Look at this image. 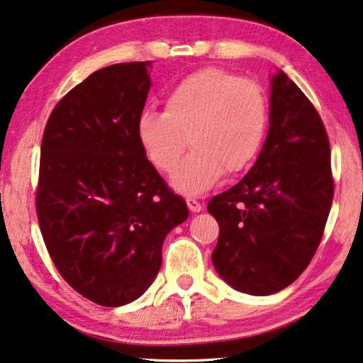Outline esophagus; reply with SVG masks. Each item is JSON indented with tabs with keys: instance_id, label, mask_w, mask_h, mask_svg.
<instances>
[{
	"instance_id": "esophagus-1",
	"label": "esophagus",
	"mask_w": 363,
	"mask_h": 363,
	"mask_svg": "<svg viewBox=\"0 0 363 363\" xmlns=\"http://www.w3.org/2000/svg\"><path fill=\"white\" fill-rule=\"evenodd\" d=\"M186 205H188V208H190L191 213H200L203 210L201 203L198 201V200H195V198H191V196L186 198Z\"/></svg>"
}]
</instances>
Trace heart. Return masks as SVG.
<instances>
[{"mask_svg": "<svg viewBox=\"0 0 363 363\" xmlns=\"http://www.w3.org/2000/svg\"><path fill=\"white\" fill-rule=\"evenodd\" d=\"M269 122V104L259 84L225 69L206 67L182 79L163 102L137 122L138 142L152 165L172 173L193 147L172 185L200 195L223 173L246 170L259 153Z\"/></svg>", "mask_w": 363, "mask_h": 363, "instance_id": "b5f03b06", "label": "heart"}]
</instances>
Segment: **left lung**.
Listing matches in <instances>:
<instances>
[{"label":"left lung","instance_id":"8db88e82","mask_svg":"<svg viewBox=\"0 0 363 363\" xmlns=\"http://www.w3.org/2000/svg\"><path fill=\"white\" fill-rule=\"evenodd\" d=\"M332 198L324 123L304 92L277 71L259 157L240 183L208 203L220 225L211 255L216 272L251 296L292 284L319 247Z\"/></svg>","mask_w":363,"mask_h":363}]
</instances>
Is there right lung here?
<instances>
[{"mask_svg": "<svg viewBox=\"0 0 363 363\" xmlns=\"http://www.w3.org/2000/svg\"><path fill=\"white\" fill-rule=\"evenodd\" d=\"M150 67L99 69L59 101L43 135L39 228L67 284L99 306L138 299L158 274L167 235L188 218L137 137Z\"/></svg>", "mask_w": 363, "mask_h": 363, "instance_id": "obj_1", "label": "right lung"}]
</instances>
